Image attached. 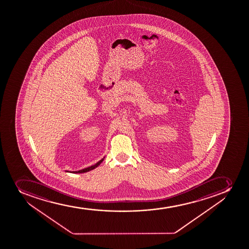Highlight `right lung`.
<instances>
[{
	"label": "right lung",
	"mask_w": 249,
	"mask_h": 249,
	"mask_svg": "<svg viewBox=\"0 0 249 249\" xmlns=\"http://www.w3.org/2000/svg\"><path fill=\"white\" fill-rule=\"evenodd\" d=\"M104 159H105V158H102L101 160H99L98 162L96 163V164H95V165H91V166H90V167L85 168V169H83V170H78V171H72L73 174H81V173H86L89 172V171H90V170H92L95 169V168L97 167L98 165H100V164H101L102 161H103ZM67 172H70V171H67Z\"/></svg>",
	"instance_id": "obj_1"
}]
</instances>
